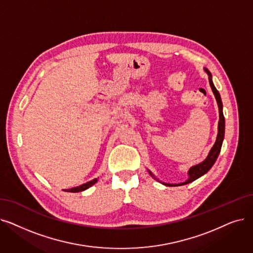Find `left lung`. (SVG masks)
<instances>
[{"mask_svg": "<svg viewBox=\"0 0 253 253\" xmlns=\"http://www.w3.org/2000/svg\"><path fill=\"white\" fill-rule=\"evenodd\" d=\"M205 71L208 73L209 75V83H210L211 85V89L213 91V94L215 95L216 98V101L218 104V108H219V122H218V134H217V138L214 146L212 147V149L210 150V153H209L208 157L201 163L196 164V166H193L192 168H190V169L188 170V180H186L183 183H179V184H169V183H164L161 182L163 185H167V186H181V185H185V184H188L191 183L193 181H195L196 179H199L202 175H204L206 172H208L210 170V169L213 167V164L215 163V161L217 160V157L219 155V153H220L221 150V146H222V141L224 138V128H225V122H224V116L222 113V101H221V97L219 92L217 91V89L215 87L213 82H212V74L210 73L207 68H205ZM149 173L152 175V177L157 180V178L154 175L150 170ZM159 181V180H157Z\"/></svg>", "mask_w": 253, "mask_h": 253, "instance_id": "left-lung-1", "label": "left lung"}]
</instances>
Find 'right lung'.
<instances>
[{"label":"right lung","mask_w":253,"mask_h":253,"mask_svg":"<svg viewBox=\"0 0 253 253\" xmlns=\"http://www.w3.org/2000/svg\"><path fill=\"white\" fill-rule=\"evenodd\" d=\"M96 182H97V179H94V180H92V181H90V182H86V183H84V184H83V185H81V186H78V187L70 188V189H67V190H65V191H68V192H80V191H84V190L87 189L89 187H91V186L94 185Z\"/></svg>","instance_id":"obj_1"}]
</instances>
